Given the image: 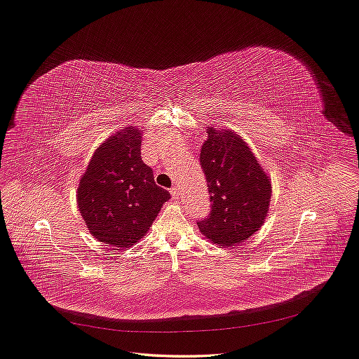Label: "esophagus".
Instances as JSON below:
<instances>
[{
  "instance_id": "34e87169",
  "label": "esophagus",
  "mask_w": 359,
  "mask_h": 359,
  "mask_svg": "<svg viewBox=\"0 0 359 359\" xmlns=\"http://www.w3.org/2000/svg\"><path fill=\"white\" fill-rule=\"evenodd\" d=\"M170 192H172V196H173V198H179V196H180L179 187H172V189H170Z\"/></svg>"
}]
</instances>
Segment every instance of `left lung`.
Wrapping results in <instances>:
<instances>
[{"label":"left lung","instance_id":"1","mask_svg":"<svg viewBox=\"0 0 359 359\" xmlns=\"http://www.w3.org/2000/svg\"><path fill=\"white\" fill-rule=\"evenodd\" d=\"M206 134L201 164L208 182L211 211L198 221V227L218 246H233L250 238L265 222L271 179L236 132L208 126Z\"/></svg>","mask_w":359,"mask_h":359}]
</instances>
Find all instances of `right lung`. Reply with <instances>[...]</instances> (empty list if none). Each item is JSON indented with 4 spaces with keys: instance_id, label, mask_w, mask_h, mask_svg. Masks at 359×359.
<instances>
[{
    "instance_id": "add662e5",
    "label": "right lung",
    "mask_w": 359,
    "mask_h": 359,
    "mask_svg": "<svg viewBox=\"0 0 359 359\" xmlns=\"http://www.w3.org/2000/svg\"><path fill=\"white\" fill-rule=\"evenodd\" d=\"M141 138L135 126L109 137L94 151L77 189L88 231L111 248H129L142 238L170 199L141 158Z\"/></svg>"
}]
</instances>
